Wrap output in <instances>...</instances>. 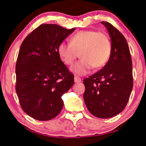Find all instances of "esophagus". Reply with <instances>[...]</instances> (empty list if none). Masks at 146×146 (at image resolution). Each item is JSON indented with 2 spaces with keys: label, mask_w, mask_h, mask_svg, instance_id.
Wrapping results in <instances>:
<instances>
[{
  "label": "esophagus",
  "mask_w": 146,
  "mask_h": 146,
  "mask_svg": "<svg viewBox=\"0 0 146 146\" xmlns=\"http://www.w3.org/2000/svg\"><path fill=\"white\" fill-rule=\"evenodd\" d=\"M74 82H75L76 83L80 82H81V78H80L78 77V76H75L74 77Z\"/></svg>",
  "instance_id": "34e87169"
}]
</instances>
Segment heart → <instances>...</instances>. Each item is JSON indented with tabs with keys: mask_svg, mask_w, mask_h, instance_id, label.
<instances>
[{
	"mask_svg": "<svg viewBox=\"0 0 146 146\" xmlns=\"http://www.w3.org/2000/svg\"><path fill=\"white\" fill-rule=\"evenodd\" d=\"M111 42L105 34L94 31H81L71 37L70 43L62 42L58 46L57 52L65 64L71 65L78 54L81 58L71 67L70 70L77 75H86L93 66L102 67L111 54Z\"/></svg>",
	"mask_w": 146,
	"mask_h": 146,
	"instance_id": "1",
	"label": "heart"
}]
</instances>
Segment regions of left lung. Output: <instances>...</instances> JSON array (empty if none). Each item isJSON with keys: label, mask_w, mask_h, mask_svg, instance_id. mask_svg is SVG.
Here are the masks:
<instances>
[{"label": "left lung", "mask_w": 146, "mask_h": 146, "mask_svg": "<svg viewBox=\"0 0 146 146\" xmlns=\"http://www.w3.org/2000/svg\"><path fill=\"white\" fill-rule=\"evenodd\" d=\"M111 39V54L102 69L84 80L86 106L100 118H110L125 108L133 88L132 62L126 40L110 23L101 22Z\"/></svg>", "instance_id": "left-lung-1"}]
</instances>
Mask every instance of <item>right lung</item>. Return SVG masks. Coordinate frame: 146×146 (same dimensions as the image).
<instances>
[{"label": "right lung", "mask_w": 146, "mask_h": 146, "mask_svg": "<svg viewBox=\"0 0 146 146\" xmlns=\"http://www.w3.org/2000/svg\"><path fill=\"white\" fill-rule=\"evenodd\" d=\"M75 29L41 25L22 43L16 64V92L24 111L33 118L50 120L62 109V96L74 80L60 58L57 48Z\"/></svg>", "instance_id": "right-lung-1"}]
</instances>
